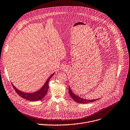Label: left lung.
Instances as JSON below:
<instances>
[{"mask_svg":"<svg viewBox=\"0 0 130 130\" xmlns=\"http://www.w3.org/2000/svg\"><path fill=\"white\" fill-rule=\"evenodd\" d=\"M69 93L70 95L71 96V97L73 99V100L78 103H81V104H87V103H89L92 102H94L96 100H98L99 99H100V98L97 99H94V100H87V99H83L77 95H76L75 93H74L73 92V91H72V89H71L70 87L69 86Z\"/></svg>","mask_w":130,"mask_h":130,"instance_id":"8db88e82","label":"left lung"}]
</instances>
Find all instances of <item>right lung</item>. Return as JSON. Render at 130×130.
I'll return each mask as SVG.
<instances>
[{
    "mask_svg": "<svg viewBox=\"0 0 130 130\" xmlns=\"http://www.w3.org/2000/svg\"><path fill=\"white\" fill-rule=\"evenodd\" d=\"M54 74L55 73L51 75V76L48 78L47 80L46 81L45 83L44 84V85L42 86V87L41 89H40L39 90L34 92L27 93V92H23L18 89L16 87H15V86L12 83V84L14 89L15 90L16 92L22 98L30 101H38L43 99L44 96H45V95H46L49 88L48 82L50 80L51 78L54 75Z\"/></svg>",
    "mask_w": 130,
    "mask_h": 130,
    "instance_id": "obj_1",
    "label": "right lung"
}]
</instances>
